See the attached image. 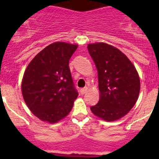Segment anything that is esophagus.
Masks as SVG:
<instances>
[{
  "mask_svg": "<svg viewBox=\"0 0 159 159\" xmlns=\"http://www.w3.org/2000/svg\"><path fill=\"white\" fill-rule=\"evenodd\" d=\"M87 91H88V88L84 87V88H83V89H81V90H80V92H81V94H85L86 92H87Z\"/></svg>",
  "mask_w": 159,
  "mask_h": 159,
  "instance_id": "esophagus-1",
  "label": "esophagus"
}]
</instances>
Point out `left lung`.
<instances>
[{
	"instance_id": "1",
	"label": "left lung",
	"mask_w": 159,
	"mask_h": 159,
	"mask_svg": "<svg viewBox=\"0 0 159 159\" xmlns=\"http://www.w3.org/2000/svg\"><path fill=\"white\" fill-rule=\"evenodd\" d=\"M88 50L98 70L100 98L91 107L92 113L107 121L122 118L135 105L140 91V78L131 61L116 48L89 44Z\"/></svg>"
}]
</instances>
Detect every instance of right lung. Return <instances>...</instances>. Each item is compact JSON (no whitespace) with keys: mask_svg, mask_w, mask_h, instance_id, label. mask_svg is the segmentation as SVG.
Segmentation results:
<instances>
[{"mask_svg":"<svg viewBox=\"0 0 159 159\" xmlns=\"http://www.w3.org/2000/svg\"><path fill=\"white\" fill-rule=\"evenodd\" d=\"M77 44L55 42L40 51L24 74L25 102L39 119L56 123L69 114L78 92L74 84L69 60Z\"/></svg>","mask_w":159,"mask_h":159,"instance_id":"add662e5","label":"right lung"}]
</instances>
